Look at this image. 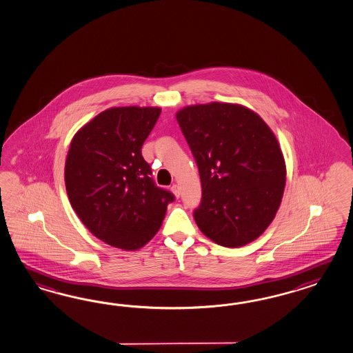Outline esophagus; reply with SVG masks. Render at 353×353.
<instances>
[{
    "label": "esophagus",
    "instance_id": "esophagus-1",
    "mask_svg": "<svg viewBox=\"0 0 353 353\" xmlns=\"http://www.w3.org/2000/svg\"><path fill=\"white\" fill-rule=\"evenodd\" d=\"M171 190L172 192L174 194V196H176V198H180V195H181V190H180V186H179V185H176V183H174V185H172Z\"/></svg>",
    "mask_w": 353,
    "mask_h": 353
}]
</instances>
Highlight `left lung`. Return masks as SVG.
<instances>
[{
	"label": "left lung",
	"instance_id": "obj_1",
	"mask_svg": "<svg viewBox=\"0 0 353 353\" xmlns=\"http://www.w3.org/2000/svg\"><path fill=\"white\" fill-rule=\"evenodd\" d=\"M176 118L201 174L198 228L228 248L256 240L275 219L285 188L275 134L257 113L238 104L191 105Z\"/></svg>",
	"mask_w": 353,
	"mask_h": 353
}]
</instances>
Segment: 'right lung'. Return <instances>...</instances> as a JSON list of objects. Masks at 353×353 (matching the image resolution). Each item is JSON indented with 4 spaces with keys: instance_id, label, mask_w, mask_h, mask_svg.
<instances>
[{
    "instance_id": "1",
    "label": "right lung",
    "mask_w": 353,
    "mask_h": 353,
    "mask_svg": "<svg viewBox=\"0 0 353 353\" xmlns=\"http://www.w3.org/2000/svg\"><path fill=\"white\" fill-rule=\"evenodd\" d=\"M161 112L152 106L110 108L85 124L69 146V201L87 229L115 248L143 247L174 201L152 181L141 154Z\"/></svg>"
}]
</instances>
